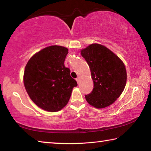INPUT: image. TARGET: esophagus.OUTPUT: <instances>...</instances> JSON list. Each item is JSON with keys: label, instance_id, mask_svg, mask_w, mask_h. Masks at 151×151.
Instances as JSON below:
<instances>
[{"label": "esophagus", "instance_id": "34e87169", "mask_svg": "<svg viewBox=\"0 0 151 151\" xmlns=\"http://www.w3.org/2000/svg\"><path fill=\"white\" fill-rule=\"evenodd\" d=\"M76 82H77V83L78 84L79 82H80V78H79V77L76 78Z\"/></svg>", "mask_w": 151, "mask_h": 151}]
</instances>
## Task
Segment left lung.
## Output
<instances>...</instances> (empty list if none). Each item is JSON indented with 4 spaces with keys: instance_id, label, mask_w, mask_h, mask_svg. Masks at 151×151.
<instances>
[{
    "instance_id": "1",
    "label": "left lung",
    "mask_w": 151,
    "mask_h": 151,
    "mask_svg": "<svg viewBox=\"0 0 151 151\" xmlns=\"http://www.w3.org/2000/svg\"><path fill=\"white\" fill-rule=\"evenodd\" d=\"M87 62L93 78V91L85 99L96 109H103L116 101L127 83L124 64L118 56L104 46L94 43L81 50Z\"/></svg>"
}]
</instances>
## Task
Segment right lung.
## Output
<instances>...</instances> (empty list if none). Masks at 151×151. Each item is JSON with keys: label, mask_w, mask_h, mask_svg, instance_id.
<instances>
[{"label": "right lung", "mask_w": 151, "mask_h": 151, "mask_svg": "<svg viewBox=\"0 0 151 151\" xmlns=\"http://www.w3.org/2000/svg\"><path fill=\"white\" fill-rule=\"evenodd\" d=\"M68 50L62 46H49L35 53L25 66V89L30 99L45 111L57 112L64 108L77 86L64 65Z\"/></svg>", "instance_id": "add662e5"}]
</instances>
